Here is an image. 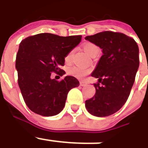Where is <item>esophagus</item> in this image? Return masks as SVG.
Masks as SVG:
<instances>
[{
	"mask_svg": "<svg viewBox=\"0 0 148 148\" xmlns=\"http://www.w3.org/2000/svg\"><path fill=\"white\" fill-rule=\"evenodd\" d=\"M80 86H86V85H87V83H86V82H80Z\"/></svg>",
	"mask_w": 148,
	"mask_h": 148,
	"instance_id": "obj_1",
	"label": "esophagus"
}]
</instances>
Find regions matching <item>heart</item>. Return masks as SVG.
<instances>
[{
    "label": "heart",
    "instance_id": "b5f03b06",
    "mask_svg": "<svg viewBox=\"0 0 148 148\" xmlns=\"http://www.w3.org/2000/svg\"><path fill=\"white\" fill-rule=\"evenodd\" d=\"M83 48L85 51L90 56L92 54H94V52H96V51H99V48L97 47L95 44L91 43V42H88V43L85 44ZM72 54L73 51H71L66 55V58H65L66 62H71V58H72ZM90 71V69H86V68L79 67V66H74V67L69 69V73L71 75L74 76V77H75L76 78L79 79H84L89 74Z\"/></svg>",
    "mask_w": 148,
    "mask_h": 148
}]
</instances>
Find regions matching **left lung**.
<instances>
[{
  "mask_svg": "<svg viewBox=\"0 0 148 148\" xmlns=\"http://www.w3.org/2000/svg\"><path fill=\"white\" fill-rule=\"evenodd\" d=\"M86 40L99 46L102 55L91 76L96 93L86 101L92 115L103 117L114 114L127 101L139 66V47L133 38L110 31L87 36Z\"/></svg>",
  "mask_w": 148,
  "mask_h": 148,
  "instance_id": "8db88e82",
  "label": "left lung"
}]
</instances>
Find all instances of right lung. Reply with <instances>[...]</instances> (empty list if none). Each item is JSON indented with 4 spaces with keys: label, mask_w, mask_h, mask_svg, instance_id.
Listing matches in <instances>:
<instances>
[{
    "label": "right lung",
    "mask_w": 148,
    "mask_h": 148,
    "mask_svg": "<svg viewBox=\"0 0 148 148\" xmlns=\"http://www.w3.org/2000/svg\"><path fill=\"white\" fill-rule=\"evenodd\" d=\"M81 39V35L60 37L41 33L21 41L15 68L21 94L32 111L43 116L57 115L64 108L69 90L79 86L72 76L58 81L51 79V74H66L60 67L64 66L66 55Z\"/></svg>",
    "instance_id": "obj_1"
}]
</instances>
